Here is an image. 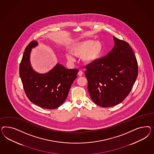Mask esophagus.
<instances>
[{
    "label": "esophagus",
    "instance_id": "1",
    "mask_svg": "<svg viewBox=\"0 0 154 154\" xmlns=\"http://www.w3.org/2000/svg\"><path fill=\"white\" fill-rule=\"evenodd\" d=\"M78 75H79V76H82V75H83V72H82V71L79 70V72H78Z\"/></svg>",
    "mask_w": 154,
    "mask_h": 154
}]
</instances>
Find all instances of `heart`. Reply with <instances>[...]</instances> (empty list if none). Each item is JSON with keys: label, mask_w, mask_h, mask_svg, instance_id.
I'll use <instances>...</instances> for the list:
<instances>
[{"label": "heart", "mask_w": 154, "mask_h": 154, "mask_svg": "<svg viewBox=\"0 0 154 154\" xmlns=\"http://www.w3.org/2000/svg\"><path fill=\"white\" fill-rule=\"evenodd\" d=\"M70 53H66L65 56L70 62H74L73 55L82 57V60L86 63H91L97 60L101 56L103 51L102 42L93 39H87L73 44L70 47Z\"/></svg>", "instance_id": "1"}]
</instances>
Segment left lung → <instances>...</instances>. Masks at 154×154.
Returning <instances> with one entry per match:
<instances>
[{"mask_svg": "<svg viewBox=\"0 0 154 154\" xmlns=\"http://www.w3.org/2000/svg\"><path fill=\"white\" fill-rule=\"evenodd\" d=\"M113 40L115 46L107 55L85 66L90 97L102 107L122 102L138 75L137 61L129 44L115 37Z\"/></svg>", "mask_w": 154, "mask_h": 154, "instance_id": "obj_1", "label": "left lung"}]
</instances>
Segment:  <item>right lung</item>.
Segmentation results:
<instances>
[{"instance_id":"1","label":"right lung","mask_w":154,"mask_h":154,"mask_svg":"<svg viewBox=\"0 0 154 154\" xmlns=\"http://www.w3.org/2000/svg\"><path fill=\"white\" fill-rule=\"evenodd\" d=\"M37 45L38 42L33 41L25 49L20 64V76L30 101L39 107L53 109L65 102L79 70L68 69L57 64L48 73H38L33 70L30 63L32 48Z\"/></svg>"}]
</instances>
